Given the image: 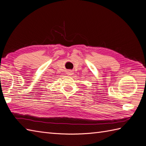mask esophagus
<instances>
[{
	"mask_svg": "<svg viewBox=\"0 0 146 146\" xmlns=\"http://www.w3.org/2000/svg\"><path fill=\"white\" fill-rule=\"evenodd\" d=\"M72 74H73V71L71 70H68L67 71V75H72Z\"/></svg>",
	"mask_w": 146,
	"mask_h": 146,
	"instance_id": "esophagus-1",
	"label": "esophagus"
}]
</instances>
